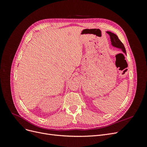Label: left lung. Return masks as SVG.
<instances>
[{"label":"left lung","mask_w":147,"mask_h":147,"mask_svg":"<svg viewBox=\"0 0 147 147\" xmlns=\"http://www.w3.org/2000/svg\"><path fill=\"white\" fill-rule=\"evenodd\" d=\"M107 33L110 35L111 42H112V46L116 47V48H120L123 51V52L124 53V54L126 55V49H125V48H124V46L123 44V43L120 41V40L118 38L117 35L112 32H109V31H107Z\"/></svg>","instance_id":"1"}]
</instances>
